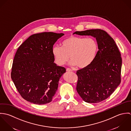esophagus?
Here are the masks:
<instances>
[{"label": "esophagus", "instance_id": "esophagus-1", "mask_svg": "<svg viewBox=\"0 0 131 131\" xmlns=\"http://www.w3.org/2000/svg\"><path fill=\"white\" fill-rule=\"evenodd\" d=\"M66 71H68V72H70V71H72V70L71 69H70V68H67L66 69Z\"/></svg>", "mask_w": 131, "mask_h": 131}]
</instances>
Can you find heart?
Listing matches in <instances>:
<instances>
[{"label": "heart", "instance_id": "1", "mask_svg": "<svg viewBox=\"0 0 131 131\" xmlns=\"http://www.w3.org/2000/svg\"><path fill=\"white\" fill-rule=\"evenodd\" d=\"M62 47H53L52 54L56 63L62 66L71 59L70 64L80 68L88 67L94 61L97 51V45L92 38L70 36L61 43Z\"/></svg>", "mask_w": 131, "mask_h": 131}]
</instances>
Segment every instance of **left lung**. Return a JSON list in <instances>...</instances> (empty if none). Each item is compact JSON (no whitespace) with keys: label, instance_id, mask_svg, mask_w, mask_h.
I'll use <instances>...</instances> for the list:
<instances>
[{"label":"left lung","instance_id":"left-lung-1","mask_svg":"<svg viewBox=\"0 0 131 131\" xmlns=\"http://www.w3.org/2000/svg\"><path fill=\"white\" fill-rule=\"evenodd\" d=\"M74 34L91 35L96 39L98 51L94 61L77 72V91L85 102H100L108 98L121 83V53L114 39L103 30L90 29Z\"/></svg>","mask_w":131,"mask_h":131}]
</instances>
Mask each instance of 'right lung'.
<instances>
[{"label": "right lung", "instance_id": "1", "mask_svg": "<svg viewBox=\"0 0 131 131\" xmlns=\"http://www.w3.org/2000/svg\"><path fill=\"white\" fill-rule=\"evenodd\" d=\"M64 34L42 32L29 37L15 54L11 72L22 97L36 104L49 103L66 69L54 63L53 46Z\"/></svg>", "mask_w": 131, "mask_h": 131}]
</instances>
